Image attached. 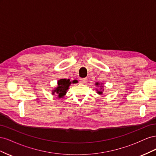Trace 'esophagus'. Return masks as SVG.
Returning <instances> with one entry per match:
<instances>
[{
    "label": "esophagus",
    "instance_id": "obj_1",
    "mask_svg": "<svg viewBox=\"0 0 156 156\" xmlns=\"http://www.w3.org/2000/svg\"><path fill=\"white\" fill-rule=\"evenodd\" d=\"M87 81H88L87 78H82L81 79V80H80V82H81L82 84H85L87 83Z\"/></svg>",
    "mask_w": 156,
    "mask_h": 156
}]
</instances>
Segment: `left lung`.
Listing matches in <instances>:
<instances>
[{
  "mask_svg": "<svg viewBox=\"0 0 156 156\" xmlns=\"http://www.w3.org/2000/svg\"><path fill=\"white\" fill-rule=\"evenodd\" d=\"M96 84V85H98V84H99V83H97ZM101 87H102V86H101ZM98 93L99 94H102V92H101V91H98Z\"/></svg>",
  "mask_w": 156,
  "mask_h": 156,
  "instance_id": "8db88e82",
  "label": "left lung"
}]
</instances>
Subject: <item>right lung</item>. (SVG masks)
Masks as SVG:
<instances>
[{
    "label": "right lung",
    "mask_w": 156,
    "mask_h": 156,
    "mask_svg": "<svg viewBox=\"0 0 156 156\" xmlns=\"http://www.w3.org/2000/svg\"><path fill=\"white\" fill-rule=\"evenodd\" d=\"M73 83H75V81ZM71 82L69 81V79H60L58 81V87L53 92V94H57L58 98H62L65 94H66V91L68 90V87L70 85Z\"/></svg>",
    "instance_id": "1"
}]
</instances>
